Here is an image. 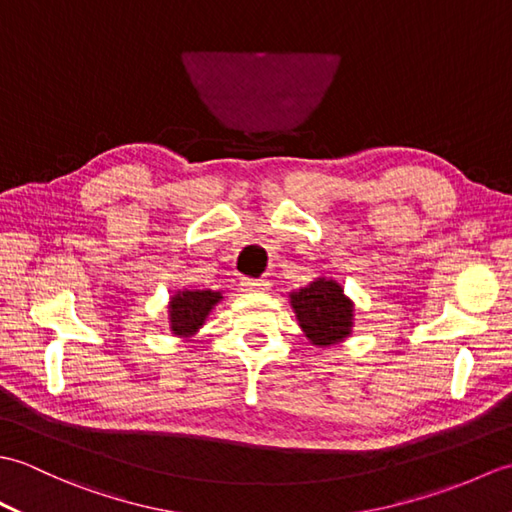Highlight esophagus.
<instances>
[{
  "label": "esophagus",
  "mask_w": 512,
  "mask_h": 512,
  "mask_svg": "<svg viewBox=\"0 0 512 512\" xmlns=\"http://www.w3.org/2000/svg\"><path fill=\"white\" fill-rule=\"evenodd\" d=\"M242 286L244 290H250V292H266V290H270V284L266 279H248V277H244L242 279Z\"/></svg>",
  "instance_id": "34e87169"
}]
</instances>
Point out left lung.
Masks as SVG:
<instances>
[{
    "mask_svg": "<svg viewBox=\"0 0 512 512\" xmlns=\"http://www.w3.org/2000/svg\"><path fill=\"white\" fill-rule=\"evenodd\" d=\"M290 306L312 345H339L352 334L354 301L345 297L339 281L317 277L308 286L290 292Z\"/></svg>",
    "mask_w": 512,
    "mask_h": 512,
    "instance_id": "1",
    "label": "left lung"
}]
</instances>
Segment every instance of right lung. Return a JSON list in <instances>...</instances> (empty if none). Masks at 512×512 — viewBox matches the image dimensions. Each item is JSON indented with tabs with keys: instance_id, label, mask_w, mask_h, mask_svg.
<instances>
[{
	"instance_id": "add662e5",
	"label": "right lung",
	"mask_w": 512,
	"mask_h": 512,
	"mask_svg": "<svg viewBox=\"0 0 512 512\" xmlns=\"http://www.w3.org/2000/svg\"><path fill=\"white\" fill-rule=\"evenodd\" d=\"M224 297L220 290H198V288H184L178 290L176 295L169 299V330L173 336L180 339H191L200 332L204 321L209 319L211 310L220 303Z\"/></svg>"
}]
</instances>
